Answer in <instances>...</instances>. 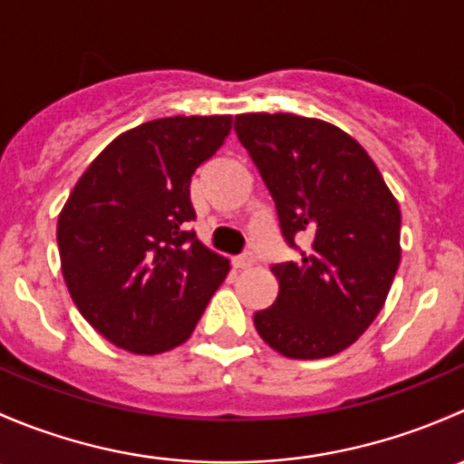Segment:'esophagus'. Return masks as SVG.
<instances>
[{"mask_svg":"<svg viewBox=\"0 0 464 464\" xmlns=\"http://www.w3.org/2000/svg\"><path fill=\"white\" fill-rule=\"evenodd\" d=\"M254 262H256L254 251H245V254H240V256H236V258H233V266H236V269H249Z\"/></svg>","mask_w":464,"mask_h":464,"instance_id":"obj_1","label":"esophagus"}]
</instances>
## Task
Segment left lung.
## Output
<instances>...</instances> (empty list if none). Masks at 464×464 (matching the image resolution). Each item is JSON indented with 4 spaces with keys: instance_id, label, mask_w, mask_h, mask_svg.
Wrapping results in <instances>:
<instances>
[{
    "instance_id": "obj_1",
    "label": "left lung",
    "mask_w": 464,
    "mask_h": 464,
    "mask_svg": "<svg viewBox=\"0 0 464 464\" xmlns=\"http://www.w3.org/2000/svg\"><path fill=\"white\" fill-rule=\"evenodd\" d=\"M296 258L271 265L274 305L256 330L289 359H321L368 330L400 266L401 215L382 172L353 137L294 114L236 116Z\"/></svg>"
}]
</instances>
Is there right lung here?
Here are the masks:
<instances>
[{
    "label": "right lung",
    "instance_id": "add662e5",
    "mask_svg": "<svg viewBox=\"0 0 464 464\" xmlns=\"http://www.w3.org/2000/svg\"><path fill=\"white\" fill-rule=\"evenodd\" d=\"M231 116H170L114 139L58 219L63 276L107 341L159 354L193 334L228 260L193 228L190 179L222 148Z\"/></svg>",
    "mask_w": 464,
    "mask_h": 464
}]
</instances>
